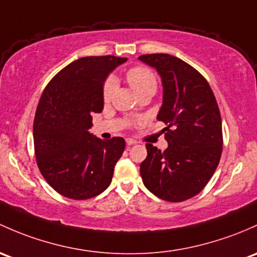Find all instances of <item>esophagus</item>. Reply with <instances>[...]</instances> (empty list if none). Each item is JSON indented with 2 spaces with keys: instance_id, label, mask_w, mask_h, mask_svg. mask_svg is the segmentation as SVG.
Instances as JSON below:
<instances>
[{
  "instance_id": "obj_1",
  "label": "esophagus",
  "mask_w": 257,
  "mask_h": 257,
  "mask_svg": "<svg viewBox=\"0 0 257 257\" xmlns=\"http://www.w3.org/2000/svg\"><path fill=\"white\" fill-rule=\"evenodd\" d=\"M125 142H126V145H129V147H131V145H134V144H137V142H136V140L131 139V138H128V139H126Z\"/></svg>"
}]
</instances>
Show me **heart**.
Listing matches in <instances>:
<instances>
[{
	"mask_svg": "<svg viewBox=\"0 0 257 257\" xmlns=\"http://www.w3.org/2000/svg\"><path fill=\"white\" fill-rule=\"evenodd\" d=\"M126 81H128L129 86L133 88V91L137 94L144 92V91H154L155 92L156 88V77L150 71L149 69L143 66L133 67L126 72ZM115 87H117V82L113 77H109L104 83L103 87V99L106 102L112 98V94L114 92Z\"/></svg>",
	"mask_w": 257,
	"mask_h": 257,
	"instance_id": "b5f03b06",
	"label": "heart"
}]
</instances>
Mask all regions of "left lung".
I'll list each match as a JSON object with an SVG mask.
<instances>
[{
	"label": "left lung",
	"mask_w": 257,
	"mask_h": 257,
	"mask_svg": "<svg viewBox=\"0 0 257 257\" xmlns=\"http://www.w3.org/2000/svg\"><path fill=\"white\" fill-rule=\"evenodd\" d=\"M138 59L161 77L163 104L156 118L167 125L169 143L165 151L147 144L148 156L140 164L143 182L164 201H186L203 190L219 164V108L206 79L191 65L169 54Z\"/></svg>",
	"instance_id": "1"
}]
</instances>
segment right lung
Here are the masks:
<instances>
[{
    "label": "right lung",
    "instance_id": "right-lung-1",
    "mask_svg": "<svg viewBox=\"0 0 257 257\" xmlns=\"http://www.w3.org/2000/svg\"><path fill=\"white\" fill-rule=\"evenodd\" d=\"M117 56H86L67 65L48 83L33 125L37 164L43 177L64 197L87 199L112 182L125 142L88 132L93 113L103 109L108 75L125 63Z\"/></svg>",
    "mask_w": 257,
    "mask_h": 257
}]
</instances>
